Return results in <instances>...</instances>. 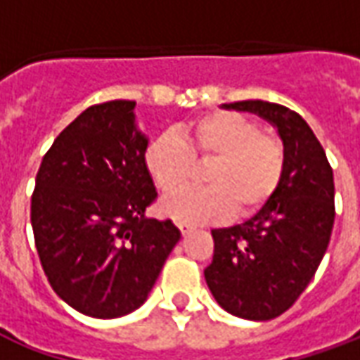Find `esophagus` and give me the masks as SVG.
I'll list each match as a JSON object with an SVG mask.
<instances>
[{"instance_id": "obj_1", "label": "esophagus", "mask_w": 360, "mask_h": 360, "mask_svg": "<svg viewBox=\"0 0 360 360\" xmlns=\"http://www.w3.org/2000/svg\"><path fill=\"white\" fill-rule=\"evenodd\" d=\"M177 227H179V229H181V233H183V237H187V235H191L196 229V227L191 226V224H179V226H177Z\"/></svg>"}]
</instances>
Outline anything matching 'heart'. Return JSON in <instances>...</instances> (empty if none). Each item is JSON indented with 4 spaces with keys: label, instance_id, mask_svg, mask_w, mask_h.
<instances>
[{
    "label": "heart",
    "instance_id": "obj_1",
    "mask_svg": "<svg viewBox=\"0 0 360 360\" xmlns=\"http://www.w3.org/2000/svg\"><path fill=\"white\" fill-rule=\"evenodd\" d=\"M212 162L205 172L208 188L165 196L160 212L179 224H212L231 212L247 216L262 208L281 183L285 150L276 134L262 133L247 115L214 111L162 133L150 142L144 165L162 193L176 191L192 172V158Z\"/></svg>",
    "mask_w": 360,
    "mask_h": 360
}]
</instances>
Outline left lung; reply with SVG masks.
<instances>
[{"label": "left lung", "mask_w": 360, "mask_h": 360, "mask_svg": "<svg viewBox=\"0 0 360 360\" xmlns=\"http://www.w3.org/2000/svg\"><path fill=\"white\" fill-rule=\"evenodd\" d=\"M224 108L257 113L276 127L285 169L276 193L252 218L212 229L214 258L204 278L229 314L271 320L299 299L324 258L335 218L333 172L299 113L262 100Z\"/></svg>", "instance_id": "left-lung-1"}]
</instances>
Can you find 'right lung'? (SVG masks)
Returning a JSON list of instances; mask_svg holds the SVG:
<instances>
[{
    "instance_id": "1",
    "label": "right lung",
    "mask_w": 360,
    "mask_h": 360,
    "mask_svg": "<svg viewBox=\"0 0 360 360\" xmlns=\"http://www.w3.org/2000/svg\"><path fill=\"white\" fill-rule=\"evenodd\" d=\"M136 102L90 105L46 152L30 204L42 268L63 301L92 318L125 316L148 299L181 239L172 219L146 218L158 196Z\"/></svg>"
}]
</instances>
